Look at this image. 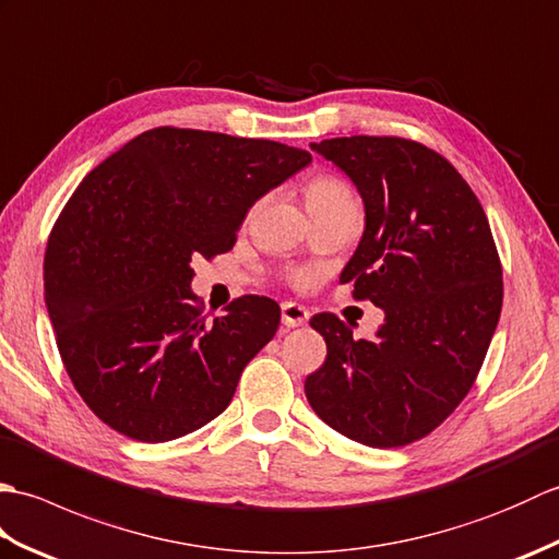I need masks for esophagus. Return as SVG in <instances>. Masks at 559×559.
<instances>
[{"instance_id": "obj_1", "label": "esophagus", "mask_w": 559, "mask_h": 559, "mask_svg": "<svg viewBox=\"0 0 559 559\" xmlns=\"http://www.w3.org/2000/svg\"><path fill=\"white\" fill-rule=\"evenodd\" d=\"M307 319H310V312H307L302 305H295V302H283L281 305V322L286 324L288 329L307 324Z\"/></svg>"}]
</instances>
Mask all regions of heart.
Segmentation results:
<instances>
[{"label":"heart","mask_w":559,"mask_h":559,"mask_svg":"<svg viewBox=\"0 0 559 559\" xmlns=\"http://www.w3.org/2000/svg\"><path fill=\"white\" fill-rule=\"evenodd\" d=\"M353 199L355 197L350 192V187L346 182H341L338 177H331V175H317L314 180H310L305 187V201L310 213H317L322 209L336 206V204H343V201H353ZM290 281L295 286H305V283L310 281V273L293 271Z\"/></svg>","instance_id":"b5f03b06"}]
</instances>
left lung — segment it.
<instances>
[{"label": "left lung", "instance_id": "8db88e82", "mask_svg": "<svg viewBox=\"0 0 559 559\" xmlns=\"http://www.w3.org/2000/svg\"><path fill=\"white\" fill-rule=\"evenodd\" d=\"M365 201V233L341 273L353 298L384 310L372 341L336 314L312 317L326 360L305 379L314 413L355 442L406 447L466 399L502 310V264L488 216L444 156L401 136L312 144Z\"/></svg>", "mask_w": 559, "mask_h": 559}]
</instances>
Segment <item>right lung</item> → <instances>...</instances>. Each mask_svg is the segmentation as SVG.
<instances>
[{"label": "right lung", "instance_id": "right-lung-1", "mask_svg": "<svg viewBox=\"0 0 559 559\" xmlns=\"http://www.w3.org/2000/svg\"><path fill=\"white\" fill-rule=\"evenodd\" d=\"M312 156L269 139L156 127L91 170L45 249V302L67 374L98 418L170 442L233 401L281 307L242 295L213 322L192 259L228 252L249 206Z\"/></svg>", "mask_w": 559, "mask_h": 559}]
</instances>
